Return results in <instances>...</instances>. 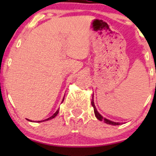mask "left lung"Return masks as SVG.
<instances>
[{"label":"left lung","instance_id":"left-lung-1","mask_svg":"<svg viewBox=\"0 0 156 156\" xmlns=\"http://www.w3.org/2000/svg\"><path fill=\"white\" fill-rule=\"evenodd\" d=\"M93 97H94V95H93ZM93 97H92V105L93 106V108H94V114H95V117H97V119H99V120H101V121H104L105 123H107V124H108V125H120V123H119V122H112V121L109 120V119H105V118L103 117V116H101V114L98 113V112L97 111V109L95 108V105H94Z\"/></svg>","mask_w":156,"mask_h":156}]
</instances>
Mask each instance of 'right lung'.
<instances>
[{
    "label": "right lung",
    "instance_id": "add662e5",
    "mask_svg": "<svg viewBox=\"0 0 156 156\" xmlns=\"http://www.w3.org/2000/svg\"><path fill=\"white\" fill-rule=\"evenodd\" d=\"M64 99H63V101H62V102H63V101H64ZM58 110H57V111H56V112H55V114H53V116H51V117L48 118V119H44V120H42V121H38V122H44V121H47V120H50V119H53V118H54V117H55V116H56V115H57V114H58Z\"/></svg>",
    "mask_w": 156,
    "mask_h": 156
}]
</instances>
